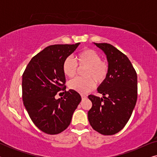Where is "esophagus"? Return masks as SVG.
<instances>
[{"instance_id":"1","label":"esophagus","mask_w":157,"mask_h":157,"mask_svg":"<svg viewBox=\"0 0 157 157\" xmlns=\"http://www.w3.org/2000/svg\"><path fill=\"white\" fill-rule=\"evenodd\" d=\"M81 98H82V100H84L87 98V96H85V95H81Z\"/></svg>"}]
</instances>
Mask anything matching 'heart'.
<instances>
[{
	"label": "heart",
	"instance_id": "obj_1",
	"mask_svg": "<svg viewBox=\"0 0 157 157\" xmlns=\"http://www.w3.org/2000/svg\"><path fill=\"white\" fill-rule=\"evenodd\" d=\"M76 63L71 57L66 58L63 62L62 69L66 76L71 78L77 71V65L79 68H85L83 76L86 78H75L70 81L68 86L71 89L80 94H86L95 87V80L101 83L108 76L109 66L101 60L100 56L91 49H86L77 55Z\"/></svg>",
	"mask_w": 157,
	"mask_h": 157
}]
</instances>
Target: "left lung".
<instances>
[{"label":"left lung","mask_w":157,"mask_h":157,"mask_svg":"<svg viewBox=\"0 0 157 157\" xmlns=\"http://www.w3.org/2000/svg\"><path fill=\"white\" fill-rule=\"evenodd\" d=\"M94 44L106 56L109 73L97 89L102 98L88 96L92 102L88 119L96 132L113 135L125 126L132 116L137 100V75L128 57L112 45Z\"/></svg>","instance_id":"obj_1"}]
</instances>
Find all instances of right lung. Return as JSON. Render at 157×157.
I'll use <instances>...</instances> for the list:
<instances>
[{
    "label": "right lung",
    "instance_id": "obj_1",
    "mask_svg": "<svg viewBox=\"0 0 157 157\" xmlns=\"http://www.w3.org/2000/svg\"><path fill=\"white\" fill-rule=\"evenodd\" d=\"M79 44L46 47L32 58L23 74V104L32 121L46 134L65 130L81 101L80 94L72 89L65 91L63 97L55 98L66 83L63 62Z\"/></svg>",
    "mask_w": 157,
    "mask_h": 157
}]
</instances>
